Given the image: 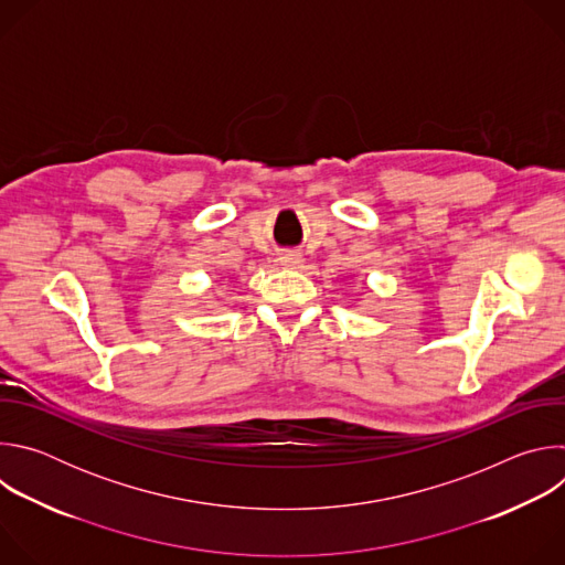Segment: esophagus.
Segmentation results:
<instances>
[{
	"label": "esophagus",
	"instance_id": "1",
	"mask_svg": "<svg viewBox=\"0 0 565 565\" xmlns=\"http://www.w3.org/2000/svg\"><path fill=\"white\" fill-rule=\"evenodd\" d=\"M281 266H286V268H297L299 264H301V255H297V253H286V255H281Z\"/></svg>",
	"mask_w": 565,
	"mask_h": 565
}]
</instances>
